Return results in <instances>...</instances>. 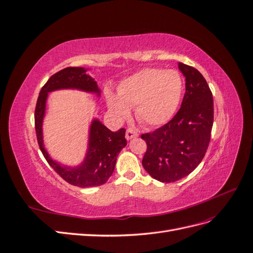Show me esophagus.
Returning <instances> with one entry per match:
<instances>
[{"label": "esophagus", "mask_w": 253, "mask_h": 253, "mask_svg": "<svg viewBox=\"0 0 253 253\" xmlns=\"http://www.w3.org/2000/svg\"><path fill=\"white\" fill-rule=\"evenodd\" d=\"M137 136H138V134H137V133L134 131V129H132V128L126 129V138L127 140H131V139H133V138H136Z\"/></svg>", "instance_id": "obj_1"}]
</instances>
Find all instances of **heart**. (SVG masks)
<instances>
[{
  "label": "heart",
  "instance_id": "heart-1",
  "mask_svg": "<svg viewBox=\"0 0 253 253\" xmlns=\"http://www.w3.org/2000/svg\"><path fill=\"white\" fill-rule=\"evenodd\" d=\"M183 93V80L178 72L144 68L122 81L117 95L106 93L112 114L119 120L128 117L135 108L136 118L147 126H159L170 121L177 111Z\"/></svg>",
  "mask_w": 253,
  "mask_h": 253
}]
</instances>
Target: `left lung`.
<instances>
[{
    "mask_svg": "<svg viewBox=\"0 0 253 253\" xmlns=\"http://www.w3.org/2000/svg\"><path fill=\"white\" fill-rule=\"evenodd\" d=\"M186 78V93L175 116L154 132L142 134L147 152L142 166L153 178L173 182L186 177L201 164L210 142L213 97L196 68L178 63Z\"/></svg>",
    "mask_w": 253,
    "mask_h": 253,
    "instance_id": "8db88e82",
    "label": "left lung"
}]
</instances>
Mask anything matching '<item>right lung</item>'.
I'll list each match as a JSON object with an SVG mask.
<instances>
[{"mask_svg":"<svg viewBox=\"0 0 253 253\" xmlns=\"http://www.w3.org/2000/svg\"><path fill=\"white\" fill-rule=\"evenodd\" d=\"M59 89H78L100 97L101 90L87 68L66 67L52 75L41 88L35 111V126L38 143L45 159L61 177L71 185L80 188L98 187L108 181L115 170L117 156L126 145V129L112 132L102 122L94 118L88 128L87 150L83 162L71 167L53 160L45 149L43 139V120L46 112L48 93Z\"/></svg>","mask_w":253,"mask_h":253,"instance_id":"obj_1","label":"right lung"}]
</instances>
